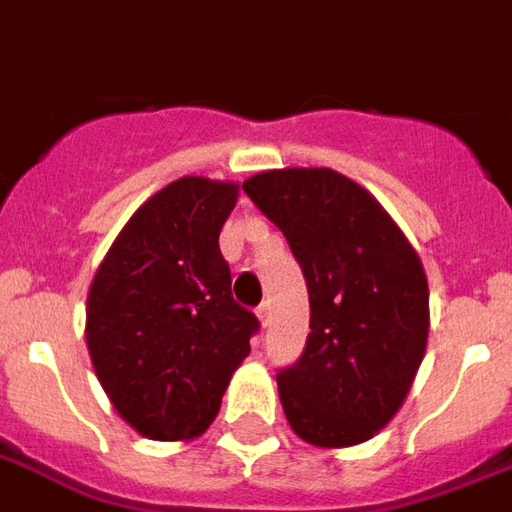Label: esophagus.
I'll use <instances>...</instances> for the list:
<instances>
[{"instance_id":"34e87169","label":"esophagus","mask_w":512,"mask_h":512,"mask_svg":"<svg viewBox=\"0 0 512 512\" xmlns=\"http://www.w3.org/2000/svg\"><path fill=\"white\" fill-rule=\"evenodd\" d=\"M256 315H259L261 324L267 326V321H270V302H261L259 310H256Z\"/></svg>"}]
</instances>
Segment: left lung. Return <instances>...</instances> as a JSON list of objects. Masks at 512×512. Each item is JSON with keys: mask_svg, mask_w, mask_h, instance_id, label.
Wrapping results in <instances>:
<instances>
[{"mask_svg": "<svg viewBox=\"0 0 512 512\" xmlns=\"http://www.w3.org/2000/svg\"><path fill=\"white\" fill-rule=\"evenodd\" d=\"M242 191L283 232L310 297L305 351L278 372L288 424L318 448L364 443L424 359V264L378 199L334 169H270Z\"/></svg>", "mask_w": 512, "mask_h": 512, "instance_id": "1", "label": "left lung"}]
</instances>
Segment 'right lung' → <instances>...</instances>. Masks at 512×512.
<instances>
[{
  "instance_id": "add662e5",
  "label": "right lung",
  "mask_w": 512,
  "mask_h": 512,
  "mask_svg": "<svg viewBox=\"0 0 512 512\" xmlns=\"http://www.w3.org/2000/svg\"><path fill=\"white\" fill-rule=\"evenodd\" d=\"M237 183L180 178L153 194L94 275L86 343L126 424L151 440H191L213 424L251 353L259 321L232 297L218 234Z\"/></svg>"
}]
</instances>
